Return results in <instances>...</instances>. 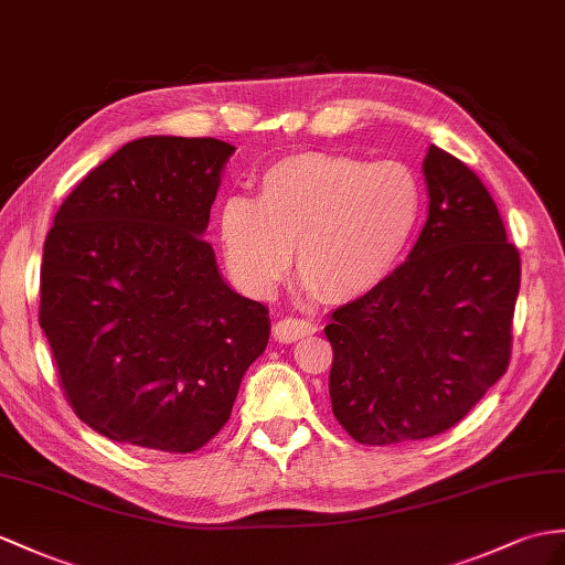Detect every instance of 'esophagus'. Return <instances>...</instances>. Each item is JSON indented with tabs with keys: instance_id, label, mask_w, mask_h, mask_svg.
Masks as SVG:
<instances>
[{
	"instance_id": "34e87169",
	"label": "esophagus",
	"mask_w": 565,
	"mask_h": 565,
	"mask_svg": "<svg viewBox=\"0 0 565 565\" xmlns=\"http://www.w3.org/2000/svg\"><path fill=\"white\" fill-rule=\"evenodd\" d=\"M311 333H316V326L311 321L292 319V316H287V319H280L273 326V335L280 342H295V340H301Z\"/></svg>"
}]
</instances>
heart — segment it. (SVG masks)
<instances>
[{
	"label": "heart",
	"mask_w": 565,
	"mask_h": 565,
	"mask_svg": "<svg viewBox=\"0 0 565 565\" xmlns=\"http://www.w3.org/2000/svg\"><path fill=\"white\" fill-rule=\"evenodd\" d=\"M424 213L405 162L323 153L287 156L258 179V199L230 196L217 215L225 266L242 290L270 295L292 264L333 305L364 299L401 266Z\"/></svg>",
	"instance_id": "heart-1"
}]
</instances>
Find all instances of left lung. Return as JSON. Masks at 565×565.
<instances>
[{"mask_svg": "<svg viewBox=\"0 0 565 565\" xmlns=\"http://www.w3.org/2000/svg\"><path fill=\"white\" fill-rule=\"evenodd\" d=\"M422 172L429 215L405 264L326 326L333 415L366 446L444 434L511 360L520 256L497 203L438 146L426 150Z\"/></svg>", "mask_w": 565, "mask_h": 565, "instance_id": "8db88e82", "label": "left lung"}]
</instances>
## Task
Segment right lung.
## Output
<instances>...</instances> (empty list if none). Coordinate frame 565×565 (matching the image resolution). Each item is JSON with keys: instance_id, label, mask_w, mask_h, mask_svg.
<instances>
[{"instance_id": "add662e5", "label": "right lung", "mask_w": 565, "mask_h": 565, "mask_svg": "<svg viewBox=\"0 0 565 565\" xmlns=\"http://www.w3.org/2000/svg\"><path fill=\"white\" fill-rule=\"evenodd\" d=\"M235 146L143 136L90 170L43 246L40 328L74 412L113 441L209 444L270 335L203 242Z\"/></svg>"}]
</instances>
